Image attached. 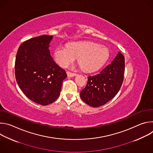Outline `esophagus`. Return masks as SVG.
Returning a JSON list of instances; mask_svg holds the SVG:
<instances>
[{"label": "esophagus", "mask_w": 153, "mask_h": 153, "mask_svg": "<svg viewBox=\"0 0 153 153\" xmlns=\"http://www.w3.org/2000/svg\"><path fill=\"white\" fill-rule=\"evenodd\" d=\"M67 75H68V77H73V76H75L77 75L76 73H71V72H70V71H67Z\"/></svg>", "instance_id": "obj_1"}]
</instances>
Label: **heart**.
<instances>
[{
    "mask_svg": "<svg viewBox=\"0 0 153 153\" xmlns=\"http://www.w3.org/2000/svg\"><path fill=\"white\" fill-rule=\"evenodd\" d=\"M108 55L106 47L90 42L70 43L68 47L58 46L54 53L56 62L63 67L73 64L76 58L82 69L86 71H94L100 68Z\"/></svg>",
    "mask_w": 153,
    "mask_h": 153,
    "instance_id": "obj_1",
    "label": "heart"
}]
</instances>
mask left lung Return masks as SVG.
<instances>
[{
  "mask_svg": "<svg viewBox=\"0 0 153 153\" xmlns=\"http://www.w3.org/2000/svg\"><path fill=\"white\" fill-rule=\"evenodd\" d=\"M124 72L125 57L119 52L111 63L100 73L88 77L85 88L80 91L82 100L93 107L105 105L119 92L123 83Z\"/></svg>",
  "mask_w": 153,
  "mask_h": 153,
  "instance_id": "8db88e82",
  "label": "left lung"
}]
</instances>
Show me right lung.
Wrapping results in <instances>:
<instances>
[{"instance_id": "obj_1", "label": "right lung", "mask_w": 153, "mask_h": 153, "mask_svg": "<svg viewBox=\"0 0 153 153\" xmlns=\"http://www.w3.org/2000/svg\"><path fill=\"white\" fill-rule=\"evenodd\" d=\"M53 37L42 35L20 45L15 60V76L25 95L35 103L47 105L59 96L64 70L53 60L49 50Z\"/></svg>"}]
</instances>
